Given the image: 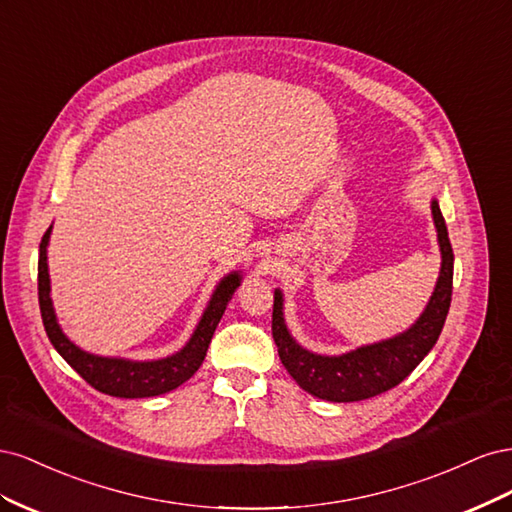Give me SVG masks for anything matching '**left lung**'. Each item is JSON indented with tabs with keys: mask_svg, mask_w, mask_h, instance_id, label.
Segmentation results:
<instances>
[{
	"mask_svg": "<svg viewBox=\"0 0 512 512\" xmlns=\"http://www.w3.org/2000/svg\"><path fill=\"white\" fill-rule=\"evenodd\" d=\"M431 215L438 230L442 252L440 277L425 312L404 333L339 356L314 354L301 348L288 333L282 312V290H275L271 331L277 354H280L288 374L297 380L303 391L312 393L318 399L337 401V404L376 397L408 378L410 371L436 346L448 307H451L453 247L448 241V230L438 200H431Z\"/></svg>",
	"mask_w": 512,
	"mask_h": 512,
	"instance_id": "obj_1",
	"label": "left lung"
}]
</instances>
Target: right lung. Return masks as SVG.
<instances>
[{
	"mask_svg": "<svg viewBox=\"0 0 512 512\" xmlns=\"http://www.w3.org/2000/svg\"><path fill=\"white\" fill-rule=\"evenodd\" d=\"M51 228L44 232L40 241V258H38V301L40 314L44 322V331L49 335L55 350L64 356L66 363L79 374L85 382L94 386L96 391L111 397L136 399V397H156L177 389L185 380H190L198 367L203 365L207 348L215 327L224 316V309L232 294L241 284V273L232 271L215 288L213 297L200 318L196 331L190 342L185 344L177 354L166 356L160 361H128V359H108V356L89 354L74 346L57 324V316L51 301V280L49 265H46V245H49Z\"/></svg>",
	"mask_w": 512,
	"mask_h": 512,
	"instance_id": "add662e5",
	"label": "right lung"
}]
</instances>
